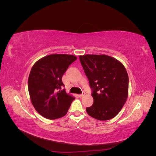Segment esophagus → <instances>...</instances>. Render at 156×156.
I'll return each instance as SVG.
<instances>
[{
	"instance_id": "34e87169",
	"label": "esophagus",
	"mask_w": 156,
	"mask_h": 156,
	"mask_svg": "<svg viewBox=\"0 0 156 156\" xmlns=\"http://www.w3.org/2000/svg\"><path fill=\"white\" fill-rule=\"evenodd\" d=\"M84 95H85V93L83 92V94H79V97L81 98V97H83Z\"/></svg>"
}]
</instances>
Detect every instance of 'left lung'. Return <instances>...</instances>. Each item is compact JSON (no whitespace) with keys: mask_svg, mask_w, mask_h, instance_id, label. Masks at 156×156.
I'll return each mask as SVG.
<instances>
[{"mask_svg":"<svg viewBox=\"0 0 156 156\" xmlns=\"http://www.w3.org/2000/svg\"><path fill=\"white\" fill-rule=\"evenodd\" d=\"M79 59L92 90L94 103L87 112L99 120L112 119L128 96L129 77L124 66L106 55H81Z\"/></svg>","mask_w":156,"mask_h":156,"instance_id":"left-lung-1","label":"left lung"}]
</instances>
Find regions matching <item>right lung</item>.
<instances>
[{"label":"right lung","mask_w":156,"mask_h":156,"mask_svg":"<svg viewBox=\"0 0 156 156\" xmlns=\"http://www.w3.org/2000/svg\"><path fill=\"white\" fill-rule=\"evenodd\" d=\"M77 60L72 55L53 54L33 65L28 79L31 102L36 111L46 119H57L67 114L75 98L61 90L62 77L69 66Z\"/></svg>","instance_id":"obj_1"}]
</instances>
